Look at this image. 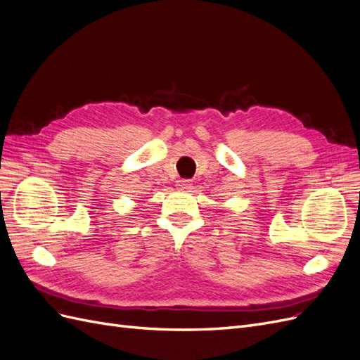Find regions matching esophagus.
<instances>
[{
    "instance_id": "obj_1",
    "label": "esophagus",
    "mask_w": 360,
    "mask_h": 360,
    "mask_svg": "<svg viewBox=\"0 0 360 360\" xmlns=\"http://www.w3.org/2000/svg\"><path fill=\"white\" fill-rule=\"evenodd\" d=\"M177 188L181 191H188L192 188V183L188 179H180V180H177Z\"/></svg>"
}]
</instances>
